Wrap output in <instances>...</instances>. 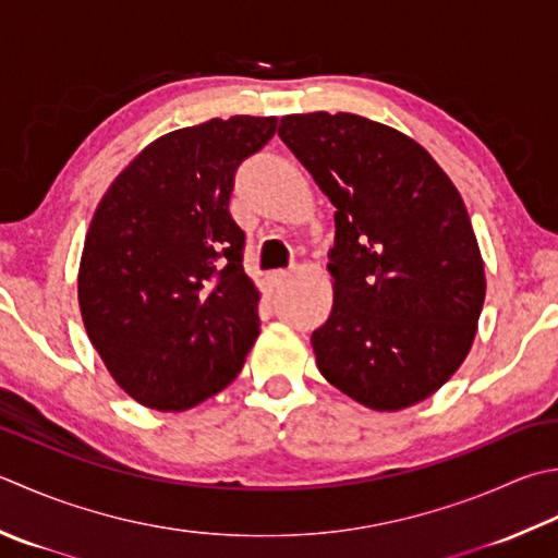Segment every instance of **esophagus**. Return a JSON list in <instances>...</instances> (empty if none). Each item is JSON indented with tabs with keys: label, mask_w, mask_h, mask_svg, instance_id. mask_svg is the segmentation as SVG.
Instances as JSON below:
<instances>
[{
	"label": "esophagus",
	"mask_w": 558,
	"mask_h": 558,
	"mask_svg": "<svg viewBox=\"0 0 558 558\" xmlns=\"http://www.w3.org/2000/svg\"><path fill=\"white\" fill-rule=\"evenodd\" d=\"M290 278L292 276L288 270H276V272H270V276H268V286H270V290H280L282 286H288Z\"/></svg>",
	"instance_id": "1"
}]
</instances>
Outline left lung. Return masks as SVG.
Returning <instances> with one entry per match:
<instances>
[{
  "label": "left lung",
  "mask_w": 558,
  "mask_h": 558,
  "mask_svg": "<svg viewBox=\"0 0 558 558\" xmlns=\"http://www.w3.org/2000/svg\"><path fill=\"white\" fill-rule=\"evenodd\" d=\"M278 135L336 207L319 373L373 411L428 399L472 351L486 298L460 191L416 140L363 116L294 113Z\"/></svg>",
  "instance_id": "obj_1"
}]
</instances>
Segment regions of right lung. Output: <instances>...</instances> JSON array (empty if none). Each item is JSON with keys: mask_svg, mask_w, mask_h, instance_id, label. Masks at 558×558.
<instances>
[{"mask_svg": "<svg viewBox=\"0 0 558 558\" xmlns=\"http://www.w3.org/2000/svg\"><path fill=\"white\" fill-rule=\"evenodd\" d=\"M276 116L213 118L157 137L92 217L76 276L86 336L116 385L157 411H189L242 369L260 292L229 215L234 171Z\"/></svg>", "mask_w": 558, "mask_h": 558, "instance_id": "add662e5", "label": "right lung"}]
</instances>
